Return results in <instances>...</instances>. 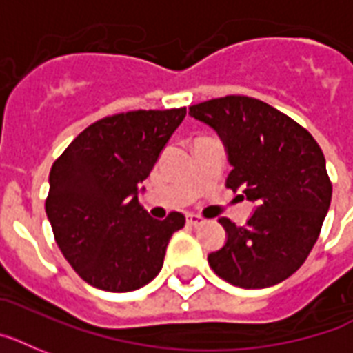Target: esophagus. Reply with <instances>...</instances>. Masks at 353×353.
I'll return each instance as SVG.
<instances>
[{
  "label": "esophagus",
  "mask_w": 353,
  "mask_h": 353,
  "mask_svg": "<svg viewBox=\"0 0 353 353\" xmlns=\"http://www.w3.org/2000/svg\"><path fill=\"white\" fill-rule=\"evenodd\" d=\"M186 223L192 226H199L203 223V217L196 216V214H188V216H186Z\"/></svg>",
  "instance_id": "obj_1"
}]
</instances>
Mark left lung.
<instances>
[{
  "label": "left lung",
  "mask_w": 353,
  "mask_h": 353,
  "mask_svg": "<svg viewBox=\"0 0 353 353\" xmlns=\"http://www.w3.org/2000/svg\"><path fill=\"white\" fill-rule=\"evenodd\" d=\"M216 130L230 163L226 186L257 203L245 226L221 217L225 245L208 254L217 276L239 288L274 286L305 263L332 201L323 152L310 132L270 105L226 96L188 108Z\"/></svg>",
  "instance_id": "8db88e82"
}]
</instances>
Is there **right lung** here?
Listing matches in <instances>:
<instances>
[{
	"label": "right lung",
	"instance_id": "1",
	"mask_svg": "<svg viewBox=\"0 0 353 353\" xmlns=\"http://www.w3.org/2000/svg\"><path fill=\"white\" fill-rule=\"evenodd\" d=\"M186 108L134 110L92 123L57 157L45 210L77 276L105 292H132L159 274L179 212L154 219L139 205L141 183Z\"/></svg>",
	"mask_w": 353,
	"mask_h": 353
}]
</instances>
